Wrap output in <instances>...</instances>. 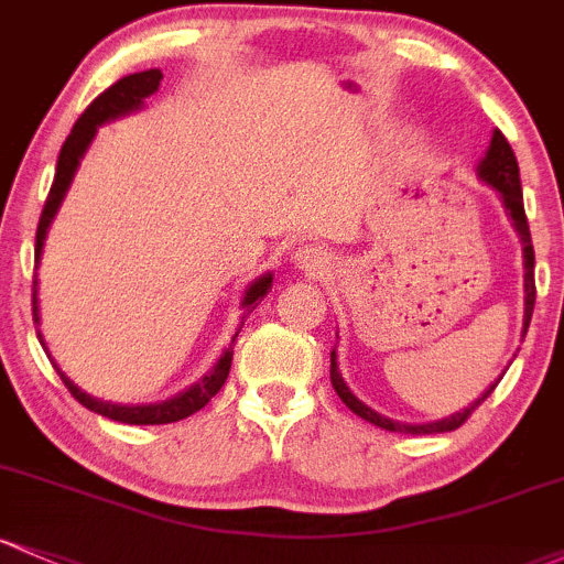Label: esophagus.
<instances>
[{
	"label": "esophagus",
	"mask_w": 564,
	"mask_h": 564,
	"mask_svg": "<svg viewBox=\"0 0 564 564\" xmlns=\"http://www.w3.org/2000/svg\"><path fill=\"white\" fill-rule=\"evenodd\" d=\"M294 264L300 270H305V272H311V275H315V272L326 270V264H329V253H326L324 246L305 243V246H300V249L294 251Z\"/></svg>",
	"instance_id": "1"
}]
</instances>
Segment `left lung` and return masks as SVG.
<instances>
[{
    "label": "left lung",
    "mask_w": 564,
    "mask_h": 564,
    "mask_svg": "<svg viewBox=\"0 0 564 564\" xmlns=\"http://www.w3.org/2000/svg\"><path fill=\"white\" fill-rule=\"evenodd\" d=\"M476 176L479 182H485L487 187H492L498 192L500 203H503L506 216H509L511 227L517 230L519 240H522V259H524V315H522V339L528 334L530 318H533V307H535V251H533V240H530V227H528V216H524V200H522V182H519V165L517 158H513L511 144L506 141V135L500 131H492L490 147H487L485 158L476 163ZM498 380L492 382L487 391H481L468 406H463L460 412L447 414L442 420H431V423H399V420L386 417L372 406L364 404L356 393L350 391L348 382L343 380L339 375V364H337V348L332 350V386L337 391L339 399L345 401L350 412H356L358 417H364L367 423L377 425V429H386V431H399V433H444V431H455L466 423V417L471 414L487 395L492 393V388L498 386Z\"/></svg>",
    "instance_id": "obj_1"
}]
</instances>
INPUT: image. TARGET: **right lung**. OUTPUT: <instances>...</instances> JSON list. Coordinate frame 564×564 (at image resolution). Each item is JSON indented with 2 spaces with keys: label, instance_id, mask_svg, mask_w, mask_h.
<instances>
[{
  "label": "right lung",
  "instance_id": "right-lung-1",
  "mask_svg": "<svg viewBox=\"0 0 564 564\" xmlns=\"http://www.w3.org/2000/svg\"><path fill=\"white\" fill-rule=\"evenodd\" d=\"M160 79H163V72L160 69L128 74V77L117 79L111 88L104 90L101 96H98L96 101H93L90 107L79 115V120L74 122L69 139H66L64 147H61L51 195H47L45 208H42V216H40V227H36V249H34L36 268H40L42 249H45V240H47V232H51V227H53V219L58 216V208L64 206L66 192H69L74 176H77V169H79V163H83L85 152L90 150L93 139H96L98 128L107 126V122H111V120H117V117H126V115H133V111L144 109L147 98H150L152 93H158ZM270 289H272V272H264V275H259L257 281H251L249 286H246L243 296H240L243 315H240V324L232 334L230 345L221 350V356L216 358L214 367L208 369L200 380L192 382L189 388H184L182 393L171 395V399L158 401V404H111V401H101V399H96V395L79 391V386H74V380H69V377L61 372V367L55 361H53V367H55V372L61 375V380H64V386L72 391L74 399H77L83 406H88L90 412L104 414V417L117 420V423H128V425L176 423V420H184V417H189V414H195L197 410H203V406H206L208 401L219 393V388L225 386L227 375H230L235 337H238L240 326H243V318L251 313V307H257V302L262 300ZM34 324H40V275H36V272H34ZM36 337H40L47 358H53L51 350H47L45 337H42L40 332H36Z\"/></svg>",
  "mask_w": 564,
  "mask_h": 564
}]
</instances>
